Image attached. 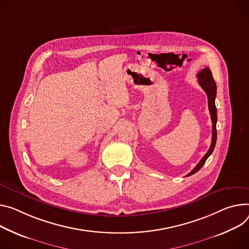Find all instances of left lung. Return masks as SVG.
<instances>
[{
  "instance_id": "left-lung-1",
  "label": "left lung",
  "mask_w": 249,
  "mask_h": 249,
  "mask_svg": "<svg viewBox=\"0 0 249 249\" xmlns=\"http://www.w3.org/2000/svg\"><path fill=\"white\" fill-rule=\"evenodd\" d=\"M197 78H198V84L201 86V88L205 90V92L208 95V100H209V109L211 113V118L213 122V136H212V145L207 152V154L202 157V159L199 161V163L194 168L192 172H190L186 177H189L191 175H194L196 173L200 168L205 165L206 161L208 160V158L212 155L215 143H216V121H217V114H216V107H215V95H216V84L215 81L213 77L212 71L209 69V67H206V69H202L198 73H197Z\"/></svg>"
}]
</instances>
